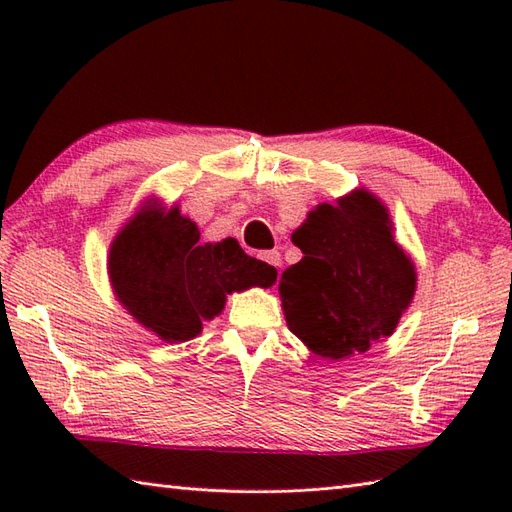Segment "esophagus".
Here are the masks:
<instances>
[{"label": "esophagus", "mask_w": 512, "mask_h": 512, "mask_svg": "<svg viewBox=\"0 0 512 512\" xmlns=\"http://www.w3.org/2000/svg\"><path fill=\"white\" fill-rule=\"evenodd\" d=\"M259 259H264V262L268 264V266H273L277 273H279V268H281V255H279V250H266V253H262L259 255Z\"/></svg>", "instance_id": "1"}]
</instances>
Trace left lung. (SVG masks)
<instances>
[{"mask_svg":"<svg viewBox=\"0 0 512 512\" xmlns=\"http://www.w3.org/2000/svg\"><path fill=\"white\" fill-rule=\"evenodd\" d=\"M292 244L303 259L284 270L279 295L288 328L314 354L336 361L367 352L396 330L416 273L372 193L361 189L319 204L292 233Z\"/></svg>","mask_w":512,"mask_h":512,"instance_id":"left-lung-1","label":"left lung"}]
</instances>
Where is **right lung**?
I'll use <instances>...</instances> for the list:
<instances>
[{"label": "right lung", "instance_id": "1", "mask_svg": "<svg viewBox=\"0 0 512 512\" xmlns=\"http://www.w3.org/2000/svg\"><path fill=\"white\" fill-rule=\"evenodd\" d=\"M110 277L132 317L178 343L222 312L228 292L270 288L277 270L248 257L233 237L200 244L198 226L178 209H145L114 239Z\"/></svg>", "mask_w": 512, "mask_h": 512}]
</instances>
